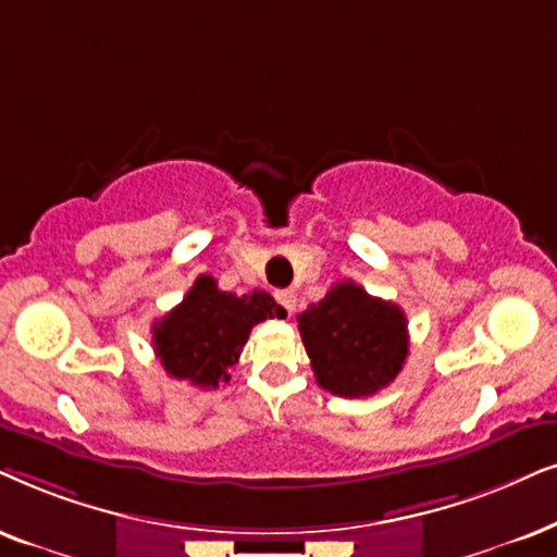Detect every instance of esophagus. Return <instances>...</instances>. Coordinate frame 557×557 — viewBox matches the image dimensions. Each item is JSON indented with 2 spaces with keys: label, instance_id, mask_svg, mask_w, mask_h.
Segmentation results:
<instances>
[{
  "label": "esophagus",
  "instance_id": "34e87169",
  "mask_svg": "<svg viewBox=\"0 0 557 557\" xmlns=\"http://www.w3.org/2000/svg\"><path fill=\"white\" fill-rule=\"evenodd\" d=\"M274 298H277V302L287 310V313H293L295 306H298V295H295V290H277Z\"/></svg>",
  "mask_w": 557,
  "mask_h": 557
}]
</instances>
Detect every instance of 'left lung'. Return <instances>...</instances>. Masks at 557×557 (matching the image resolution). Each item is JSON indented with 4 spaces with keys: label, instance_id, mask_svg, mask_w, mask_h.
Listing matches in <instances>:
<instances>
[{
    "label": "left lung",
    "instance_id": "obj_1",
    "mask_svg": "<svg viewBox=\"0 0 557 557\" xmlns=\"http://www.w3.org/2000/svg\"><path fill=\"white\" fill-rule=\"evenodd\" d=\"M318 387L338 397H369L403 372L410 351L407 318L395 302L356 283L333 285L298 315Z\"/></svg>",
    "mask_w": 557,
    "mask_h": 557
}]
</instances>
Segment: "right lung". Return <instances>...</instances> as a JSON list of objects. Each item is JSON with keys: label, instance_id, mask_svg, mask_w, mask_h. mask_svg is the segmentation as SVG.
Returning a JSON list of instances; mask_svg holds the SVG:
<instances>
[{"label": "right lung", "instance_id": "right-lung-1", "mask_svg": "<svg viewBox=\"0 0 557 557\" xmlns=\"http://www.w3.org/2000/svg\"><path fill=\"white\" fill-rule=\"evenodd\" d=\"M285 315L270 293H224L211 274H201L181 306L152 325V346L170 376L216 389L232 380L228 369L239 361L251 329Z\"/></svg>", "mask_w": 557, "mask_h": 557}]
</instances>
